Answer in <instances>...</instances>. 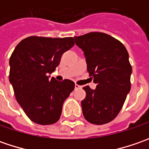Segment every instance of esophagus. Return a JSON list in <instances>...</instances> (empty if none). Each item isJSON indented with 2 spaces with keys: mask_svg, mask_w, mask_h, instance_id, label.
Returning a JSON list of instances; mask_svg holds the SVG:
<instances>
[{
  "mask_svg": "<svg viewBox=\"0 0 149 149\" xmlns=\"http://www.w3.org/2000/svg\"><path fill=\"white\" fill-rule=\"evenodd\" d=\"M74 88H75V89H81V86H79V84H74Z\"/></svg>",
  "mask_w": 149,
  "mask_h": 149,
  "instance_id": "obj_1",
  "label": "esophagus"
}]
</instances>
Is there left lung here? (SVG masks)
Instances as JSON below:
<instances>
[{
  "mask_svg": "<svg viewBox=\"0 0 149 149\" xmlns=\"http://www.w3.org/2000/svg\"><path fill=\"white\" fill-rule=\"evenodd\" d=\"M74 39L84 51L87 70L96 84L95 89L83 88L84 117L97 125L109 123L120 112L131 89L129 53L119 40L105 33L90 32Z\"/></svg>",
  "mask_w": 149,
  "mask_h": 149,
  "instance_id": "8db88e82",
  "label": "left lung"
}]
</instances>
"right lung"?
Masks as SVG:
<instances>
[{"mask_svg": "<svg viewBox=\"0 0 149 149\" xmlns=\"http://www.w3.org/2000/svg\"><path fill=\"white\" fill-rule=\"evenodd\" d=\"M74 45L73 37L30 36L15 48L9 62V79L17 102L33 122L49 125L60 119L63 104L74 83L70 79L58 81L48 75Z\"/></svg>", "mask_w": 149, "mask_h": 149, "instance_id": "add662e5", "label": "right lung"}]
</instances>
